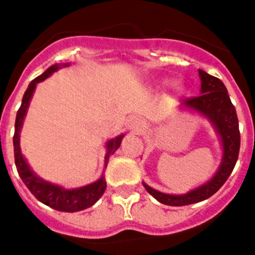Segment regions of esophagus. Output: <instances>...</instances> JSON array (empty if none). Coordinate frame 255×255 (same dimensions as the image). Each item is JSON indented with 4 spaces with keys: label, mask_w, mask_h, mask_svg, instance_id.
I'll return each instance as SVG.
<instances>
[{
    "label": "esophagus",
    "mask_w": 255,
    "mask_h": 255,
    "mask_svg": "<svg viewBox=\"0 0 255 255\" xmlns=\"http://www.w3.org/2000/svg\"><path fill=\"white\" fill-rule=\"evenodd\" d=\"M132 126H134V128L136 130H140V129H141V128H144L143 124L139 123V121H134V123H132Z\"/></svg>",
    "instance_id": "34e87169"
}]
</instances>
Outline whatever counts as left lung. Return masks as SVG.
<instances>
[{"instance_id":"8db88e82","label":"left lung","mask_w":255,"mask_h":255,"mask_svg":"<svg viewBox=\"0 0 255 255\" xmlns=\"http://www.w3.org/2000/svg\"><path fill=\"white\" fill-rule=\"evenodd\" d=\"M198 72L201 77V95L188 97L184 100L183 105L204 114L214 124L219 135L221 136L224 149L223 162H221L218 173L215 174L211 181L186 195H165V193L153 190L148 184L143 183L145 190L154 198L168 206H186V205L196 204V202L211 197L214 193L220 190L226 179L229 178L239 156V121H238L234 105L231 104V100L228 95V90L219 78L210 76L202 69Z\"/></svg>"}]
</instances>
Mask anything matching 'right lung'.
<instances>
[{
  "mask_svg": "<svg viewBox=\"0 0 255 255\" xmlns=\"http://www.w3.org/2000/svg\"><path fill=\"white\" fill-rule=\"evenodd\" d=\"M58 69H59V65L58 64L49 67L41 76L32 79L27 90L25 91L22 102H21V106L17 111V115H16L15 134H13V154H15V164L16 168H17L18 176L22 179L25 186L29 188L30 192L37 200L43 202L44 205H46V206L51 207V209L58 210V211L77 212L91 207L104 195L105 190H106V181L104 179V177L97 182H95V183L88 184L86 187H81V188H77V190H64L62 187L48 183V182L43 181L41 178L35 176L32 173V170L29 168V165H27L26 160L24 159V156H22L20 150V130L25 115H26L30 100H31L35 87H36V83L48 78L51 73H54ZM123 137L124 135H120V136L107 141V154L106 158H105V164H107L109 155H112L119 149Z\"/></svg>",
  "mask_w": 255,
  "mask_h": 255,
  "instance_id": "1",
  "label": "right lung"
}]
</instances>
